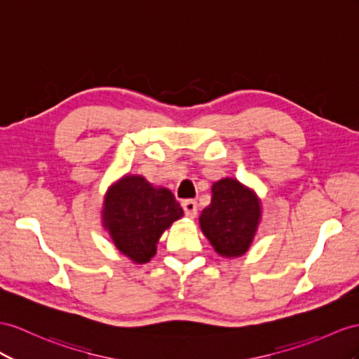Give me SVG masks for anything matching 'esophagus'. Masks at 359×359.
<instances>
[{"mask_svg":"<svg viewBox=\"0 0 359 359\" xmlns=\"http://www.w3.org/2000/svg\"><path fill=\"white\" fill-rule=\"evenodd\" d=\"M182 208H183V210H185L187 217L194 218L197 215V201L196 200H183Z\"/></svg>","mask_w":359,"mask_h":359,"instance_id":"esophagus-1","label":"esophagus"}]
</instances>
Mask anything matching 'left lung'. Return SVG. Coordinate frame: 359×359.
<instances>
[{
  "label": "left lung",
  "instance_id": "1",
  "mask_svg": "<svg viewBox=\"0 0 359 359\" xmlns=\"http://www.w3.org/2000/svg\"><path fill=\"white\" fill-rule=\"evenodd\" d=\"M201 232L224 258L243 256L253 241L261 219V201L252 189L226 177L212 185L210 205L201 210Z\"/></svg>",
  "mask_w": 359,
  "mask_h": 359
}]
</instances>
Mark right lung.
<instances>
[{"instance_id":"add662e5","label":"right lung","mask_w":359,"mask_h":359,"mask_svg":"<svg viewBox=\"0 0 359 359\" xmlns=\"http://www.w3.org/2000/svg\"><path fill=\"white\" fill-rule=\"evenodd\" d=\"M101 214L116 249L135 264H145L156 255L161 235L182 218L183 209L170 189L127 174L107 189Z\"/></svg>"}]
</instances>
